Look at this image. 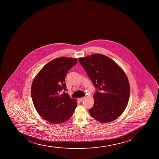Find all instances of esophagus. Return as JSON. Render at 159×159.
Instances as JSON below:
<instances>
[{"label":"esophagus","instance_id":"esophagus-1","mask_svg":"<svg viewBox=\"0 0 159 159\" xmlns=\"http://www.w3.org/2000/svg\"><path fill=\"white\" fill-rule=\"evenodd\" d=\"M85 99V98H79V100L80 101V102H82V101H84Z\"/></svg>","mask_w":159,"mask_h":159}]
</instances>
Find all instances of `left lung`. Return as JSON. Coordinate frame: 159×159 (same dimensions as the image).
<instances>
[{
	"label": "left lung",
	"mask_w": 159,
	"mask_h": 159,
	"mask_svg": "<svg viewBox=\"0 0 159 159\" xmlns=\"http://www.w3.org/2000/svg\"><path fill=\"white\" fill-rule=\"evenodd\" d=\"M96 90L94 104L89 109L92 118L102 123L116 119L127 106L130 87L124 71L111 58L95 54L79 58Z\"/></svg>",
	"instance_id": "obj_1"
}]
</instances>
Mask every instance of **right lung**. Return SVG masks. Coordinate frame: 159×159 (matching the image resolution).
<instances>
[{
  "label": "right lung",
  "instance_id": "obj_1",
  "mask_svg": "<svg viewBox=\"0 0 159 159\" xmlns=\"http://www.w3.org/2000/svg\"><path fill=\"white\" fill-rule=\"evenodd\" d=\"M77 61L76 58L66 57L54 59L34 79L31 88L34 105L41 117L49 122L58 124L67 120L77 107L76 99L70 98L66 93L65 80Z\"/></svg>",
  "mask_w": 159,
  "mask_h": 159
}]
</instances>
